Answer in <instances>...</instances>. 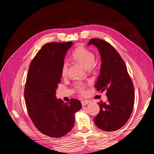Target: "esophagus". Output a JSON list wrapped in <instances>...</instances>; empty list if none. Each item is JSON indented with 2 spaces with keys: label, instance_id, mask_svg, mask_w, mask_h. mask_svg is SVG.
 <instances>
[{
  "label": "esophagus",
  "instance_id": "obj_1",
  "mask_svg": "<svg viewBox=\"0 0 154 154\" xmlns=\"http://www.w3.org/2000/svg\"><path fill=\"white\" fill-rule=\"evenodd\" d=\"M81 103H82V106H85V105H87L88 103V102L87 100H83V101H81Z\"/></svg>",
  "mask_w": 154,
  "mask_h": 154
}]
</instances>
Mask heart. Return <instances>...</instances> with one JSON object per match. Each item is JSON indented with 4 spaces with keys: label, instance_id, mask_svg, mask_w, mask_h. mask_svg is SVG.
<instances>
[{
    "label": "heart",
    "instance_id": "b5f03b06",
    "mask_svg": "<svg viewBox=\"0 0 154 154\" xmlns=\"http://www.w3.org/2000/svg\"><path fill=\"white\" fill-rule=\"evenodd\" d=\"M72 58L74 60L80 63L87 69L93 67L95 65V54L83 45H79L74 49L72 53ZM68 66L69 64L67 61L63 62L61 70L62 75L63 76H66L67 75ZM75 87L80 94H85V87L82 83H77Z\"/></svg>",
    "mask_w": 154,
    "mask_h": 154
}]
</instances>
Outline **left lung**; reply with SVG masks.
<instances>
[{
    "label": "left lung",
    "mask_w": 154,
    "mask_h": 154,
    "mask_svg": "<svg viewBox=\"0 0 154 154\" xmlns=\"http://www.w3.org/2000/svg\"><path fill=\"white\" fill-rule=\"evenodd\" d=\"M96 45L101 58L100 74L95 87L100 92L106 91V102L97 103L100 106L94 123L106 132L117 130L124 126L134 108L135 92L133 82L122 58L107 42L92 38L88 45Z\"/></svg>",
    "instance_id": "left-lung-1"
}]
</instances>
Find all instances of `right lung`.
Instances as JSON below:
<instances>
[{"label": "right lung", "mask_w": 154, "mask_h": 154, "mask_svg": "<svg viewBox=\"0 0 154 154\" xmlns=\"http://www.w3.org/2000/svg\"><path fill=\"white\" fill-rule=\"evenodd\" d=\"M72 45V42L44 45L32 59L27 73L24 89L27 112L36 128L51 137H61L71 131L74 114L82 108L77 99L66 103L55 96L64 58Z\"/></svg>", "instance_id": "right-lung-1"}]
</instances>
